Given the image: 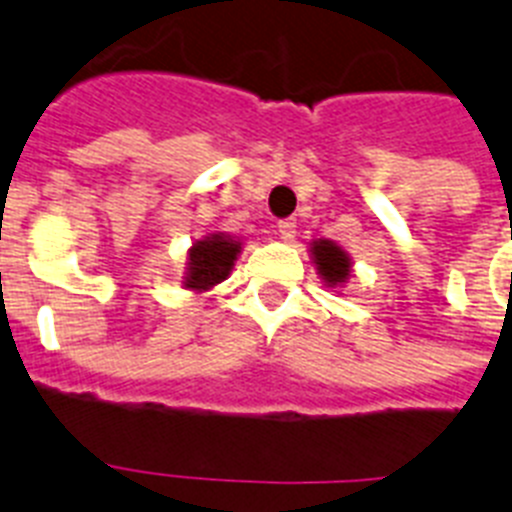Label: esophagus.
I'll use <instances>...</instances> for the list:
<instances>
[{"instance_id": "34e87169", "label": "esophagus", "mask_w": 512, "mask_h": 512, "mask_svg": "<svg viewBox=\"0 0 512 512\" xmlns=\"http://www.w3.org/2000/svg\"><path fill=\"white\" fill-rule=\"evenodd\" d=\"M277 233H279V238H282V241H295L297 223H295V220H279Z\"/></svg>"}]
</instances>
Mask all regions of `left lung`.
I'll list each match as a JSON object with an SVG mask.
<instances>
[{"label":"left lung","instance_id":"left-lung-1","mask_svg":"<svg viewBox=\"0 0 512 512\" xmlns=\"http://www.w3.org/2000/svg\"><path fill=\"white\" fill-rule=\"evenodd\" d=\"M312 261L318 266V274L328 282V287L343 284L351 277V259L341 246L333 241H315L312 243Z\"/></svg>","mask_w":512,"mask_h":512}]
</instances>
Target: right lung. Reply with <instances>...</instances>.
Listing matches in <instances>:
<instances>
[{
    "label": "right lung",
    "mask_w": 512,
    "mask_h": 512,
    "mask_svg": "<svg viewBox=\"0 0 512 512\" xmlns=\"http://www.w3.org/2000/svg\"><path fill=\"white\" fill-rule=\"evenodd\" d=\"M238 253H241V241H233L230 235L212 233L205 241H197L189 251L184 287L194 289V292H207L210 287L220 284L233 269Z\"/></svg>",
    "instance_id": "right-lung-1"
}]
</instances>
